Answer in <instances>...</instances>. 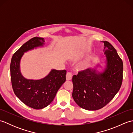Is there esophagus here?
Here are the masks:
<instances>
[{
	"instance_id": "34e87169",
	"label": "esophagus",
	"mask_w": 133,
	"mask_h": 133,
	"mask_svg": "<svg viewBox=\"0 0 133 133\" xmlns=\"http://www.w3.org/2000/svg\"><path fill=\"white\" fill-rule=\"evenodd\" d=\"M72 79V74L71 72H67L66 74V80L70 81Z\"/></svg>"
}]
</instances>
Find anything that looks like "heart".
Wrapping results in <instances>:
<instances>
[{
	"label": "heart",
	"mask_w": 133,
	"mask_h": 133,
	"mask_svg": "<svg viewBox=\"0 0 133 133\" xmlns=\"http://www.w3.org/2000/svg\"><path fill=\"white\" fill-rule=\"evenodd\" d=\"M90 64H91V58H88L86 60L81 62V63L78 65V69L79 70H84L88 68Z\"/></svg>",
	"instance_id": "obj_1"
}]
</instances>
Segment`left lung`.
I'll use <instances>...</instances> for the list:
<instances>
[{
    "mask_svg": "<svg viewBox=\"0 0 133 133\" xmlns=\"http://www.w3.org/2000/svg\"><path fill=\"white\" fill-rule=\"evenodd\" d=\"M103 42L106 55V68L103 71L100 72L97 68L87 69L73 75L72 79V98L79 106L87 110H97L105 106L122 85V59L109 42Z\"/></svg>",
    "mask_w": 133,
    "mask_h": 133,
    "instance_id": "1",
    "label": "left lung"
}]
</instances>
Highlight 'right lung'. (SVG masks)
Returning a JSON list of instances; mask_svg holds the SVG:
<instances>
[{"label":"right lung","mask_w":133,"mask_h":133,"mask_svg":"<svg viewBox=\"0 0 133 133\" xmlns=\"http://www.w3.org/2000/svg\"><path fill=\"white\" fill-rule=\"evenodd\" d=\"M43 38L34 37L26 42L14 55L10 64L14 92L22 102L34 109H42L52 102L56 92L66 81V71L52 69L39 80L27 79L21 74L20 62L24 53L44 44Z\"/></svg>","instance_id":"add662e5"}]
</instances>
